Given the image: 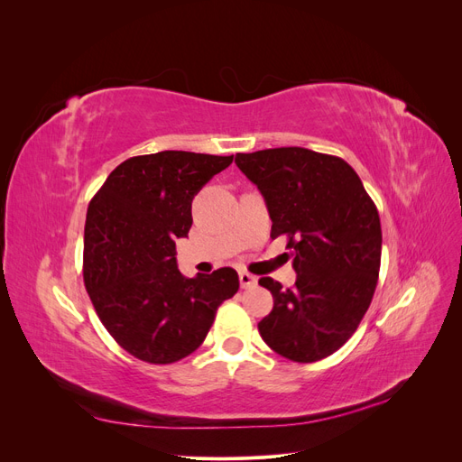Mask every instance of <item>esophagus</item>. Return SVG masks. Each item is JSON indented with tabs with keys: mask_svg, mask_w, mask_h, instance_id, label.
<instances>
[{
	"mask_svg": "<svg viewBox=\"0 0 462 462\" xmlns=\"http://www.w3.org/2000/svg\"><path fill=\"white\" fill-rule=\"evenodd\" d=\"M239 282H241L243 289H250V287L256 285V277L253 273H248V272L243 270V272H239Z\"/></svg>",
	"mask_w": 462,
	"mask_h": 462,
	"instance_id": "34e87169",
	"label": "esophagus"
}]
</instances>
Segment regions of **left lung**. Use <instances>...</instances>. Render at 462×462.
Masks as SVG:
<instances>
[{"mask_svg": "<svg viewBox=\"0 0 462 462\" xmlns=\"http://www.w3.org/2000/svg\"><path fill=\"white\" fill-rule=\"evenodd\" d=\"M235 163L262 192L272 239L287 236L297 282L272 277L273 309L258 331L272 351L292 362L333 355L356 331L377 285L382 226L374 200L345 160L309 148L236 153Z\"/></svg>", "mask_w": 462, "mask_h": 462, "instance_id": "1", "label": "left lung"}]
</instances>
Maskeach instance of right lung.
Listing matches in <instances>:
<instances>
[{
  "label": "right lung",
  "mask_w": 462,
  "mask_h": 462,
  "mask_svg": "<svg viewBox=\"0 0 462 462\" xmlns=\"http://www.w3.org/2000/svg\"><path fill=\"white\" fill-rule=\"evenodd\" d=\"M231 162L183 150L134 156L88 204L85 287L111 337L138 360L171 365L197 351L219 304L239 291L233 268L185 277L175 260L192 199Z\"/></svg>",
  "instance_id": "add662e5"
}]
</instances>
